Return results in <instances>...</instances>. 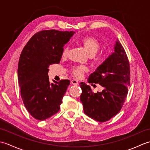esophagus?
<instances>
[{"instance_id": "esophagus-1", "label": "esophagus", "mask_w": 150, "mask_h": 150, "mask_svg": "<svg viewBox=\"0 0 150 150\" xmlns=\"http://www.w3.org/2000/svg\"><path fill=\"white\" fill-rule=\"evenodd\" d=\"M71 83L73 85H78L79 84V82L77 80H75V79H73V80H72L71 81Z\"/></svg>"}]
</instances>
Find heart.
Segmentation results:
<instances>
[{
	"label": "heart",
	"mask_w": 150,
	"mask_h": 150,
	"mask_svg": "<svg viewBox=\"0 0 150 150\" xmlns=\"http://www.w3.org/2000/svg\"><path fill=\"white\" fill-rule=\"evenodd\" d=\"M81 44L83 46L86 52L89 55H94L100 47V44L98 40L93 37L88 36L85 37L81 40ZM68 53V47L65 46L64 47L62 52V57L65 58ZM87 71V68L84 66H73L71 68V74L75 77H80L83 74V73Z\"/></svg>",
	"instance_id": "b5f03b06"
}]
</instances>
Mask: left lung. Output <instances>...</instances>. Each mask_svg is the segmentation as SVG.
Masks as SVG:
<instances>
[{"instance_id":"1","label":"left lung","mask_w":150,"mask_h":150,"mask_svg":"<svg viewBox=\"0 0 150 150\" xmlns=\"http://www.w3.org/2000/svg\"><path fill=\"white\" fill-rule=\"evenodd\" d=\"M88 82L99 84L104 89L93 93L90 86L84 82L80 84V100L85 114L100 122L109 120L122 108L130 84L129 62L119 40L114 52L89 76Z\"/></svg>"}]
</instances>
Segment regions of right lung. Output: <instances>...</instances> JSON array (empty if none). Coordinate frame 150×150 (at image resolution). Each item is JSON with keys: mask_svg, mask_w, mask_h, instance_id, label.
I'll list each match as a JSON object with an SVG mask.
<instances>
[{"mask_svg": "<svg viewBox=\"0 0 150 150\" xmlns=\"http://www.w3.org/2000/svg\"><path fill=\"white\" fill-rule=\"evenodd\" d=\"M74 31L55 30L36 33L22 51L18 64V82L25 107L35 119L44 120L60 110L69 80L50 83V65L59 64L64 45Z\"/></svg>", "mask_w": 150, "mask_h": 150, "instance_id": "1", "label": "right lung"}]
</instances>
